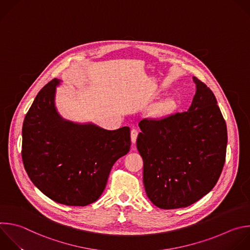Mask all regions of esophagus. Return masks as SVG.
<instances>
[{"mask_svg":"<svg viewBox=\"0 0 250 250\" xmlns=\"http://www.w3.org/2000/svg\"><path fill=\"white\" fill-rule=\"evenodd\" d=\"M137 135H138V131L137 129H132L131 132H130V138H131V142L134 144L136 142V139H137Z\"/></svg>","mask_w":250,"mask_h":250,"instance_id":"1","label":"esophagus"}]
</instances>
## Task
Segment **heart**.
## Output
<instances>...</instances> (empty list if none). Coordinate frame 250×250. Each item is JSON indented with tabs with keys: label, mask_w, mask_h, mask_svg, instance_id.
Listing matches in <instances>:
<instances>
[{
	"label": "heart",
	"mask_w": 250,
	"mask_h": 250,
	"mask_svg": "<svg viewBox=\"0 0 250 250\" xmlns=\"http://www.w3.org/2000/svg\"><path fill=\"white\" fill-rule=\"evenodd\" d=\"M175 109V102L173 100H168L161 104L157 110V115L158 116H164L169 114L171 111Z\"/></svg>",
	"instance_id": "b5f03b06"
}]
</instances>
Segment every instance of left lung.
<instances>
[{"instance_id":"1","label":"left lung","mask_w":250,"mask_h":250,"mask_svg":"<svg viewBox=\"0 0 250 250\" xmlns=\"http://www.w3.org/2000/svg\"><path fill=\"white\" fill-rule=\"evenodd\" d=\"M192 78L196 90L187 112L139 123L136 147L143 159V184L161 209L188 207L202 198L225 164L226 122L211 89Z\"/></svg>"}]
</instances>
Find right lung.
<instances>
[{"mask_svg":"<svg viewBox=\"0 0 250 250\" xmlns=\"http://www.w3.org/2000/svg\"><path fill=\"white\" fill-rule=\"evenodd\" d=\"M54 78L35 97L22 125L21 156L34 186L55 202L86 206L103 193L114 164L130 149V129L63 119Z\"/></svg>","mask_w":250,"mask_h":250,"instance_id":"obj_1","label":"right lung"}]
</instances>
